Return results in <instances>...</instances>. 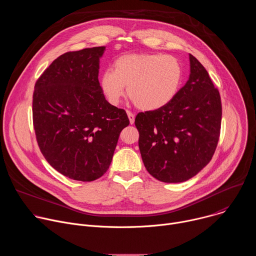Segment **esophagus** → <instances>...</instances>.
<instances>
[{"mask_svg":"<svg viewBox=\"0 0 256 256\" xmlns=\"http://www.w3.org/2000/svg\"><path fill=\"white\" fill-rule=\"evenodd\" d=\"M128 120H130V124H132L134 122V114H132L130 112H128Z\"/></svg>","mask_w":256,"mask_h":256,"instance_id":"esophagus-1","label":"esophagus"}]
</instances>
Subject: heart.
<instances>
[{"mask_svg":"<svg viewBox=\"0 0 256 256\" xmlns=\"http://www.w3.org/2000/svg\"><path fill=\"white\" fill-rule=\"evenodd\" d=\"M182 80L179 60L169 54H130L114 62V70H106L100 87L112 105H118L128 94L142 110H157L176 96Z\"/></svg>","mask_w":256,"mask_h":256,"instance_id":"obj_1","label":"heart"}]
</instances>
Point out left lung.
Listing matches in <instances>:
<instances>
[{
  "label": "left lung",
  "mask_w": 256,
  "mask_h": 256,
  "mask_svg": "<svg viewBox=\"0 0 256 256\" xmlns=\"http://www.w3.org/2000/svg\"><path fill=\"white\" fill-rule=\"evenodd\" d=\"M190 62V78L174 99L157 110L140 112L134 120L146 169L167 184L196 175L212 160L220 136V93L192 54Z\"/></svg>",
  "instance_id": "1"
}]
</instances>
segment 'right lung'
<instances>
[{"mask_svg":"<svg viewBox=\"0 0 256 256\" xmlns=\"http://www.w3.org/2000/svg\"><path fill=\"white\" fill-rule=\"evenodd\" d=\"M105 46L70 52L36 81L32 114L46 161L62 175L93 181L109 168L120 132L130 124L124 109L101 90L99 60Z\"/></svg>","mask_w":256,"mask_h":256,"instance_id":"right-lung-1","label":"right lung"}]
</instances>
